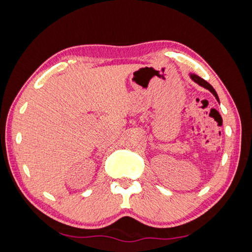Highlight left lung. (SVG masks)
Here are the masks:
<instances>
[{
  "label": "left lung",
  "mask_w": 252,
  "mask_h": 252,
  "mask_svg": "<svg viewBox=\"0 0 252 252\" xmlns=\"http://www.w3.org/2000/svg\"><path fill=\"white\" fill-rule=\"evenodd\" d=\"M189 77H190V79L192 80V81L196 82L198 85H200V87H202V88H205V89L210 91V92H211L213 95H215V97L217 98V100L219 101V103H220V99H219V96H218V94H217V92H216V90L212 88L211 84H209L207 81H205V80L201 79L200 77H198L197 74H195V73H189Z\"/></svg>",
  "instance_id": "8db88e82"
}]
</instances>
